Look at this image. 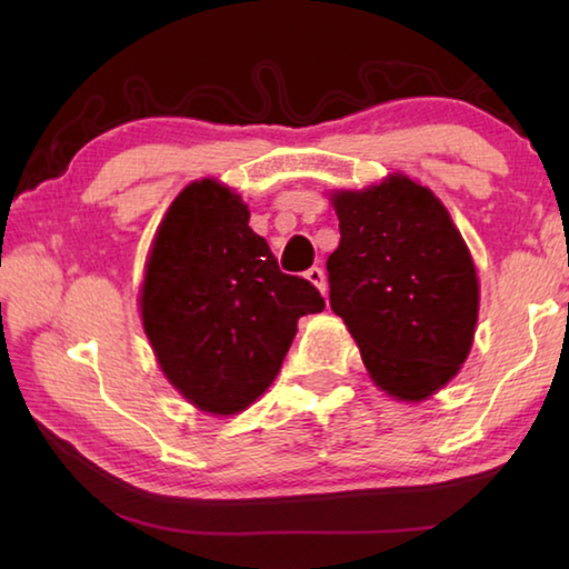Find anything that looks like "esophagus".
<instances>
[{"instance_id": "obj_1", "label": "esophagus", "mask_w": 569, "mask_h": 569, "mask_svg": "<svg viewBox=\"0 0 569 569\" xmlns=\"http://www.w3.org/2000/svg\"><path fill=\"white\" fill-rule=\"evenodd\" d=\"M306 278H308V281H311L316 288H319L321 293H326V273H323V268H319V266L308 268Z\"/></svg>"}]
</instances>
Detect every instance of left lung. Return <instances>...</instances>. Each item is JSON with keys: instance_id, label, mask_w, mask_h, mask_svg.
I'll use <instances>...</instances> for the list:
<instances>
[{"instance_id": "obj_1", "label": "left lung", "mask_w": 569, "mask_h": 569, "mask_svg": "<svg viewBox=\"0 0 569 569\" xmlns=\"http://www.w3.org/2000/svg\"><path fill=\"white\" fill-rule=\"evenodd\" d=\"M341 243L326 261L331 308L373 383L421 401L457 377L475 341L479 281L465 238L429 188L389 176L336 190Z\"/></svg>"}]
</instances>
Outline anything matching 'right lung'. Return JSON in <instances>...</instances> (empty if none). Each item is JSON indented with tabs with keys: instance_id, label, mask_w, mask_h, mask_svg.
<instances>
[{
	"instance_id": "add662e5",
	"label": "right lung",
	"mask_w": 569,
	"mask_h": 569,
	"mask_svg": "<svg viewBox=\"0 0 569 569\" xmlns=\"http://www.w3.org/2000/svg\"><path fill=\"white\" fill-rule=\"evenodd\" d=\"M238 192L213 178L172 200L152 240L140 313L168 381L192 407L238 413L271 387L323 298L278 268Z\"/></svg>"
}]
</instances>
